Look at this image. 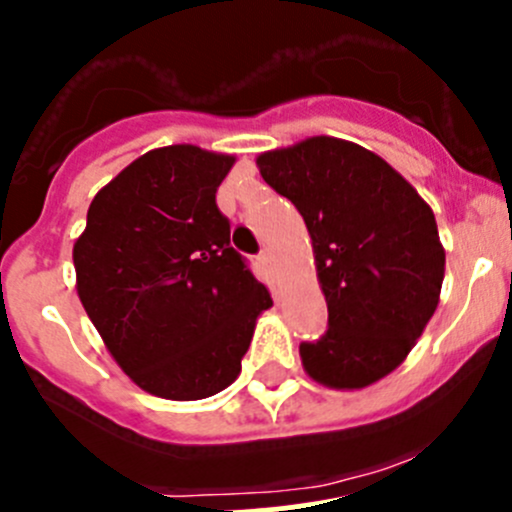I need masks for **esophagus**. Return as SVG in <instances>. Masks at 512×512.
<instances>
[{"mask_svg": "<svg viewBox=\"0 0 512 512\" xmlns=\"http://www.w3.org/2000/svg\"><path fill=\"white\" fill-rule=\"evenodd\" d=\"M257 260H260V265L265 267V270H272V255L267 250H262L260 252V257H257Z\"/></svg>", "mask_w": 512, "mask_h": 512, "instance_id": "obj_1", "label": "esophagus"}]
</instances>
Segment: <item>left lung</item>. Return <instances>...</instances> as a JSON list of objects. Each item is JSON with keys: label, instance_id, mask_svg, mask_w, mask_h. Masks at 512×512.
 <instances>
[{"label": "left lung", "instance_id": "obj_1", "mask_svg": "<svg viewBox=\"0 0 512 512\" xmlns=\"http://www.w3.org/2000/svg\"><path fill=\"white\" fill-rule=\"evenodd\" d=\"M257 167L312 237L327 330L300 342L307 375L355 390L393 372L440 300L445 250L433 210L382 157L335 137L265 152Z\"/></svg>", "mask_w": 512, "mask_h": 512}]
</instances>
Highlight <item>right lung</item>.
<instances>
[{"mask_svg":"<svg viewBox=\"0 0 512 512\" xmlns=\"http://www.w3.org/2000/svg\"><path fill=\"white\" fill-rule=\"evenodd\" d=\"M235 157L152 150L97 192L74 242L77 292L127 375L167 400H202L240 375L270 292L230 245L215 195Z\"/></svg>","mask_w":512,"mask_h":512,"instance_id":"1","label":"right lung"}]
</instances>
